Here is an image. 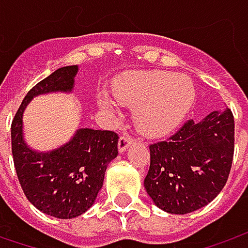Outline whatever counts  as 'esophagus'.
Instances as JSON below:
<instances>
[{
	"mask_svg": "<svg viewBox=\"0 0 248 248\" xmlns=\"http://www.w3.org/2000/svg\"><path fill=\"white\" fill-rule=\"evenodd\" d=\"M132 143V138L129 137L128 134H123L119 139V152L120 153H123V152H125L128 146Z\"/></svg>",
	"mask_w": 248,
	"mask_h": 248,
	"instance_id": "obj_1",
	"label": "esophagus"
}]
</instances>
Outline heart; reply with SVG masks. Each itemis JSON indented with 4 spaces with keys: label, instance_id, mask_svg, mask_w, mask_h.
Segmentation results:
<instances>
[{
    "label": "heart",
    "instance_id": "1",
    "mask_svg": "<svg viewBox=\"0 0 248 248\" xmlns=\"http://www.w3.org/2000/svg\"><path fill=\"white\" fill-rule=\"evenodd\" d=\"M120 103L137 111V125L152 138L164 137L176 129L195 103L192 80L182 74L166 72L129 73L114 82ZM99 105L110 114H117V105L102 95Z\"/></svg>",
    "mask_w": 248,
    "mask_h": 248
}]
</instances>
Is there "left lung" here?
<instances>
[{
  "label": "left lung",
  "mask_w": 248,
  "mask_h": 248,
  "mask_svg": "<svg viewBox=\"0 0 248 248\" xmlns=\"http://www.w3.org/2000/svg\"><path fill=\"white\" fill-rule=\"evenodd\" d=\"M145 189L170 214H187L213 202L228 181L234 150V120L229 109L186 121L167 140L149 146Z\"/></svg>",
  "instance_id": "obj_1"
}]
</instances>
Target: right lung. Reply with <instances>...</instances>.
<instances>
[{"label": "right lung", "instance_id": "1", "mask_svg": "<svg viewBox=\"0 0 248 248\" xmlns=\"http://www.w3.org/2000/svg\"><path fill=\"white\" fill-rule=\"evenodd\" d=\"M78 66H66L44 78L24 96L11 127L15 168L31 204L61 219L84 214L96 200L109 163L117 157L119 135L113 131L78 128L73 138L51 152H37L23 137V113L34 96L72 92Z\"/></svg>", "mask_w": 248, "mask_h": 248}]
</instances>
